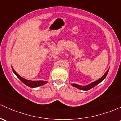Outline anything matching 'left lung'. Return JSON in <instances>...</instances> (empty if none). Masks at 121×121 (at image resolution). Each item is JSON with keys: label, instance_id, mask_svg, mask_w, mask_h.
<instances>
[{"label": "left lung", "instance_id": "1", "mask_svg": "<svg viewBox=\"0 0 121 121\" xmlns=\"http://www.w3.org/2000/svg\"><path fill=\"white\" fill-rule=\"evenodd\" d=\"M108 71H109V69L106 71V72L104 73V75L100 78V79H99L97 80V81H94V82H91V83L86 85V86H81V85H77V84H75V83H72L71 84V85H72V86H73V87H77V88L79 89L80 90H82V91H88V90L91 89L93 88V87H95V86H96V85H98V84L100 83V82H102L104 79L105 78V77H106L107 75L108 72Z\"/></svg>", "mask_w": 121, "mask_h": 121}]
</instances>
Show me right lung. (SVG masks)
I'll return each mask as SVG.
<instances>
[{"instance_id":"right-lung-1","label":"right lung","mask_w":121,"mask_h":121,"mask_svg":"<svg viewBox=\"0 0 121 121\" xmlns=\"http://www.w3.org/2000/svg\"><path fill=\"white\" fill-rule=\"evenodd\" d=\"M13 71L14 72V73H15L16 76L18 77V78L22 82L26 85V86H29L30 87H32V88H34V87H39V86H42V85H43L44 84L47 83L48 81H30V80L26 79L24 78L21 77V76L19 75L17 73V72L15 71L14 68L12 67Z\"/></svg>"}]
</instances>
